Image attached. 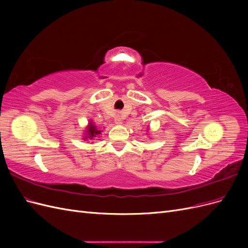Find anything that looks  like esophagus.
<instances>
[{
    "mask_svg": "<svg viewBox=\"0 0 248 248\" xmlns=\"http://www.w3.org/2000/svg\"><path fill=\"white\" fill-rule=\"evenodd\" d=\"M122 123V121H121V116H119V115H117L116 117H115V124H117V125H120Z\"/></svg>",
    "mask_w": 248,
    "mask_h": 248,
    "instance_id": "obj_1",
    "label": "esophagus"
}]
</instances>
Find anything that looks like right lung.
I'll return each instance as SVG.
<instances>
[{"label": "right lung", "mask_w": 248, "mask_h": 248, "mask_svg": "<svg viewBox=\"0 0 248 248\" xmlns=\"http://www.w3.org/2000/svg\"><path fill=\"white\" fill-rule=\"evenodd\" d=\"M86 132L85 133V139L84 140H94L96 137H98L99 134L101 133L100 130H98L96 128V126L92 123V121H90L89 125L87 126L86 128Z\"/></svg>", "instance_id": "obj_1"}]
</instances>
